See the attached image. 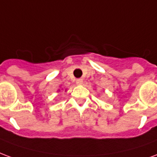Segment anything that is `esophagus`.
I'll use <instances>...</instances> for the list:
<instances>
[{
  "mask_svg": "<svg viewBox=\"0 0 157 157\" xmlns=\"http://www.w3.org/2000/svg\"><path fill=\"white\" fill-rule=\"evenodd\" d=\"M75 82H76L77 85H82V83H83V80H82V79H77V80L75 81Z\"/></svg>",
  "mask_w": 157,
  "mask_h": 157,
  "instance_id": "1",
  "label": "esophagus"
}]
</instances>
